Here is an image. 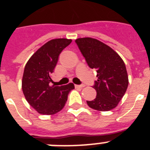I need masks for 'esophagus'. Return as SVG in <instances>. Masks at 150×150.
<instances>
[{
    "mask_svg": "<svg viewBox=\"0 0 150 150\" xmlns=\"http://www.w3.org/2000/svg\"><path fill=\"white\" fill-rule=\"evenodd\" d=\"M85 85L84 84H81V85H75V87L76 88H83L84 87Z\"/></svg>",
    "mask_w": 150,
    "mask_h": 150,
    "instance_id": "34e87169",
    "label": "esophagus"
}]
</instances>
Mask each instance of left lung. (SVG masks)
Masks as SVG:
<instances>
[{"instance_id":"1","label":"left lung","mask_w":150,"mask_h":150,"mask_svg":"<svg viewBox=\"0 0 150 150\" xmlns=\"http://www.w3.org/2000/svg\"><path fill=\"white\" fill-rule=\"evenodd\" d=\"M88 66L96 69L98 80L94 88L96 98L86 100L88 106L98 111H109L117 107L128 86L125 64L111 47L97 39L83 38L75 40Z\"/></svg>"}]
</instances>
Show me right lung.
Listing matches in <instances>:
<instances>
[{"mask_svg":"<svg viewBox=\"0 0 150 150\" xmlns=\"http://www.w3.org/2000/svg\"><path fill=\"white\" fill-rule=\"evenodd\" d=\"M71 39L57 38L46 43L26 63L22 79L25 98L38 113L54 115L65 106L68 95L75 88L72 83L64 86H50V75L54 72L58 57Z\"/></svg>","mask_w":150,"mask_h":150,"instance_id":"add662e5","label":"right lung"}]
</instances>
